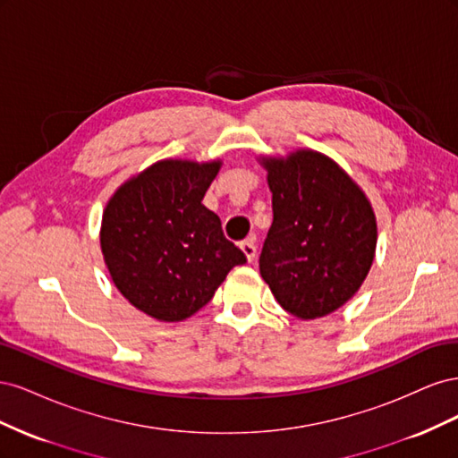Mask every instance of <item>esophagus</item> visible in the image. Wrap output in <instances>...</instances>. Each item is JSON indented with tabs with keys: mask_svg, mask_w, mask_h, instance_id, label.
Returning <instances> with one entry per match:
<instances>
[{
	"mask_svg": "<svg viewBox=\"0 0 458 458\" xmlns=\"http://www.w3.org/2000/svg\"><path fill=\"white\" fill-rule=\"evenodd\" d=\"M241 250H242V254L246 256L248 261H254V258H256V244H254V239H246L244 242H241Z\"/></svg>",
	"mask_w": 458,
	"mask_h": 458,
	"instance_id": "34e87169",
	"label": "esophagus"
}]
</instances>
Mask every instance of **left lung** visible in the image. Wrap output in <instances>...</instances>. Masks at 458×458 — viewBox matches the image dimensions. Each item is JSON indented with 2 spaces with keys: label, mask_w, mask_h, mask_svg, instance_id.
I'll return each mask as SVG.
<instances>
[{
  "label": "left lung",
  "mask_w": 458,
  "mask_h": 458,
  "mask_svg": "<svg viewBox=\"0 0 458 458\" xmlns=\"http://www.w3.org/2000/svg\"><path fill=\"white\" fill-rule=\"evenodd\" d=\"M273 224L259 275L281 308L301 321L350 301L377 254V216L365 191L338 162L313 148L259 157Z\"/></svg>",
  "instance_id": "left-lung-1"
}]
</instances>
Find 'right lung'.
Masks as SVG:
<instances>
[{
    "mask_svg": "<svg viewBox=\"0 0 458 458\" xmlns=\"http://www.w3.org/2000/svg\"><path fill=\"white\" fill-rule=\"evenodd\" d=\"M221 164L158 160L123 182L105 206L99 241L110 279L135 310L157 321L195 315L246 261L202 204Z\"/></svg>",
    "mask_w": 458,
    "mask_h": 458,
    "instance_id": "obj_1",
    "label": "right lung"
}]
</instances>
